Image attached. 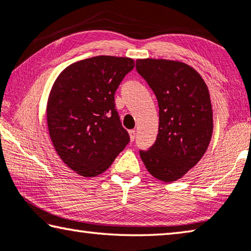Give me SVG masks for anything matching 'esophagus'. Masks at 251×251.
Segmentation results:
<instances>
[{
	"instance_id": "esophagus-1",
	"label": "esophagus",
	"mask_w": 251,
	"mask_h": 251,
	"mask_svg": "<svg viewBox=\"0 0 251 251\" xmlns=\"http://www.w3.org/2000/svg\"><path fill=\"white\" fill-rule=\"evenodd\" d=\"M129 137H130V141H132V142L135 141V137H136V132H135L134 129L129 130Z\"/></svg>"
}]
</instances>
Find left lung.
<instances>
[{
    "instance_id": "left-lung-1",
    "label": "left lung",
    "mask_w": 251,
    "mask_h": 251,
    "mask_svg": "<svg viewBox=\"0 0 251 251\" xmlns=\"http://www.w3.org/2000/svg\"><path fill=\"white\" fill-rule=\"evenodd\" d=\"M136 70L153 90L158 104V134L142 161L154 177L178 180L203 156L213 130L208 87L183 62L138 59Z\"/></svg>"
}]
</instances>
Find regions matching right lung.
Segmentation results:
<instances>
[{"instance_id":"obj_1","label":"right lung","mask_w":251,"mask_h":251,"mask_svg":"<svg viewBox=\"0 0 251 251\" xmlns=\"http://www.w3.org/2000/svg\"><path fill=\"white\" fill-rule=\"evenodd\" d=\"M133 69L130 58L98 55L67 67L54 81L47 105L49 134L63 163L81 176L105 172L129 143L115 93Z\"/></svg>"}]
</instances>
